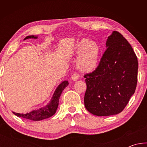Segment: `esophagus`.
I'll return each mask as SVG.
<instances>
[{
  "label": "esophagus",
  "mask_w": 147,
  "mask_h": 147,
  "mask_svg": "<svg viewBox=\"0 0 147 147\" xmlns=\"http://www.w3.org/2000/svg\"><path fill=\"white\" fill-rule=\"evenodd\" d=\"M80 77V76L78 75V74H77L76 73H74L72 74L71 76V79L73 80V81H76L78 79V78Z\"/></svg>",
  "instance_id": "1"
}]
</instances>
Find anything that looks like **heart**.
<instances>
[{
  "label": "heart",
  "mask_w": 147,
  "mask_h": 147,
  "mask_svg": "<svg viewBox=\"0 0 147 147\" xmlns=\"http://www.w3.org/2000/svg\"><path fill=\"white\" fill-rule=\"evenodd\" d=\"M100 47L96 42L82 39L77 43L75 53L77 56L76 65L83 71H91L98 65Z\"/></svg>",
  "instance_id": "obj_1"
}]
</instances>
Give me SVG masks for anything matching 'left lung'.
<instances>
[{"mask_svg": "<svg viewBox=\"0 0 147 147\" xmlns=\"http://www.w3.org/2000/svg\"><path fill=\"white\" fill-rule=\"evenodd\" d=\"M106 47L98 66L84 75V105L89 112L97 116L121 113L134 94L138 82V58L123 35L113 31Z\"/></svg>", "mask_w": 147, "mask_h": 147, "instance_id": "8db88e82", "label": "left lung"}]
</instances>
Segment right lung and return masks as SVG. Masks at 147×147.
Returning a JSON list of instances; mask_svg holds the SVG:
<instances>
[{"label":"right lung","mask_w":147,"mask_h":147,"mask_svg":"<svg viewBox=\"0 0 147 147\" xmlns=\"http://www.w3.org/2000/svg\"><path fill=\"white\" fill-rule=\"evenodd\" d=\"M37 39L38 36H28L26 37L24 39V40H26L27 39ZM69 85V82L67 80H64L57 87L55 91L53 94V96L51 99L50 102L46 105L45 106L39 109H36V110H33L30 112L27 113L25 114L23 113H17L13 112V114L17 115L19 117H23L24 119H29L31 121H41L43 119H45L47 118L51 117L56 112L57 108L58 107L59 100L62 91L63 89Z\"/></svg>","instance_id":"add662e5"}]
</instances>
